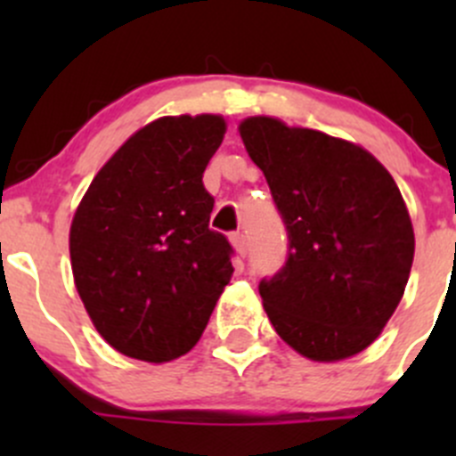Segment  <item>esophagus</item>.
I'll use <instances>...</instances> for the list:
<instances>
[{
  "mask_svg": "<svg viewBox=\"0 0 456 456\" xmlns=\"http://www.w3.org/2000/svg\"><path fill=\"white\" fill-rule=\"evenodd\" d=\"M229 240H232L233 249H236L238 256H240V257L247 256V238H245V233H240V232L232 233V238H229Z\"/></svg>",
  "mask_w": 456,
  "mask_h": 456,
  "instance_id": "obj_1",
  "label": "esophagus"
}]
</instances>
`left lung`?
<instances>
[{
    "mask_svg": "<svg viewBox=\"0 0 456 456\" xmlns=\"http://www.w3.org/2000/svg\"><path fill=\"white\" fill-rule=\"evenodd\" d=\"M287 227L289 256L257 291L300 355L339 362L370 346L411 275L415 233L397 183L364 147L271 117L240 123Z\"/></svg>",
    "mask_w": 456,
    "mask_h": 456,
    "instance_id": "8db88e82",
    "label": "left lung"
}]
</instances>
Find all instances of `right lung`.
<instances>
[{
    "label": "right lung",
    "mask_w": 456,
    "mask_h": 456,
    "mask_svg": "<svg viewBox=\"0 0 456 456\" xmlns=\"http://www.w3.org/2000/svg\"><path fill=\"white\" fill-rule=\"evenodd\" d=\"M223 117H163L130 136L77 207L70 260L101 338L142 362L196 346L232 280L233 249L209 229L202 172L224 136Z\"/></svg>",
    "instance_id": "obj_1"
}]
</instances>
